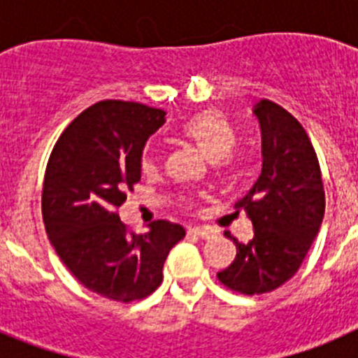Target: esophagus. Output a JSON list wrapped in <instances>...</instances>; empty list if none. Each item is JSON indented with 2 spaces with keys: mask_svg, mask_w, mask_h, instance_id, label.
<instances>
[{
  "mask_svg": "<svg viewBox=\"0 0 358 358\" xmlns=\"http://www.w3.org/2000/svg\"><path fill=\"white\" fill-rule=\"evenodd\" d=\"M188 233H192V235H195V236H201V238H211V235H213V231L208 229V227H201V226L189 227Z\"/></svg>",
  "mask_w": 358,
  "mask_h": 358,
  "instance_id": "esophagus-1",
  "label": "esophagus"
}]
</instances>
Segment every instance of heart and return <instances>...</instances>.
<instances>
[{"mask_svg": "<svg viewBox=\"0 0 358 358\" xmlns=\"http://www.w3.org/2000/svg\"><path fill=\"white\" fill-rule=\"evenodd\" d=\"M181 134L192 141L211 163H218L229 157L236 143L235 132L217 110H204L188 118L182 125ZM141 169L147 173L156 172L157 157L154 148H145L141 156Z\"/></svg>", "mask_w": 358, "mask_h": 358, "instance_id": "1", "label": "heart"}]
</instances>
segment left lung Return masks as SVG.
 <instances>
[{"mask_svg":"<svg viewBox=\"0 0 358 358\" xmlns=\"http://www.w3.org/2000/svg\"><path fill=\"white\" fill-rule=\"evenodd\" d=\"M252 115L260 125L262 172L235 208L245 211L255 235L248 243L233 238L235 260L217 273L248 296L271 292L297 273L324 217L321 169L301 123L268 100Z\"/></svg>","mask_w":358,"mask_h":358,"instance_id":"obj_1","label":"left lung"}]
</instances>
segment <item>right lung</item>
I'll use <instances>...</instances> for the list:
<instances>
[{
  "label": "right lung",
  "instance_id": "add662e5",
  "mask_svg": "<svg viewBox=\"0 0 358 358\" xmlns=\"http://www.w3.org/2000/svg\"><path fill=\"white\" fill-rule=\"evenodd\" d=\"M164 110L103 100L73 120L53 147L44 176L43 218L57 255L85 289L113 301H134L163 281L170 249L186 231L156 220L129 235L116 208L141 179L143 148Z\"/></svg>",
  "mask_w": 358,
  "mask_h": 358
}]
</instances>
